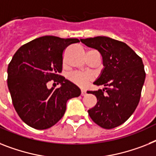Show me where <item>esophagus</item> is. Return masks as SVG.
<instances>
[{"label": "esophagus", "instance_id": "34e87169", "mask_svg": "<svg viewBox=\"0 0 156 156\" xmlns=\"http://www.w3.org/2000/svg\"><path fill=\"white\" fill-rule=\"evenodd\" d=\"M87 92H86L85 90H81V96H85Z\"/></svg>", "mask_w": 156, "mask_h": 156}]
</instances>
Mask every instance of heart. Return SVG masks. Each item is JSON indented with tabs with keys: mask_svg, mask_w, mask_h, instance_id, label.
Here are the masks:
<instances>
[{
	"mask_svg": "<svg viewBox=\"0 0 156 156\" xmlns=\"http://www.w3.org/2000/svg\"><path fill=\"white\" fill-rule=\"evenodd\" d=\"M69 80L80 87H85L87 83L92 80V76L87 73L76 72L69 75Z\"/></svg>",
	"mask_w": 156,
	"mask_h": 156,
	"instance_id": "heart-1",
	"label": "heart"
}]
</instances>
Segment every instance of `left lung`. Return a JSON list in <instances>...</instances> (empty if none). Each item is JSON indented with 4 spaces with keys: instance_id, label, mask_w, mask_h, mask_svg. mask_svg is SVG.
I'll list each match as a JSON object with an SVG mask.
<instances>
[{
    "instance_id": "left-lung-1",
    "label": "left lung",
    "mask_w": 156,
    "mask_h": 156,
    "mask_svg": "<svg viewBox=\"0 0 156 156\" xmlns=\"http://www.w3.org/2000/svg\"><path fill=\"white\" fill-rule=\"evenodd\" d=\"M80 41L98 50L104 65L93 83L105 87L87 92L97 99L96 105L87 111L88 115L105 129L121 125L132 115L140 102L146 76L142 59L125 43L110 37H91Z\"/></svg>"
}]
</instances>
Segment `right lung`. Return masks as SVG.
Segmentation results:
<instances>
[{"mask_svg": "<svg viewBox=\"0 0 156 156\" xmlns=\"http://www.w3.org/2000/svg\"><path fill=\"white\" fill-rule=\"evenodd\" d=\"M79 42L76 38L44 36L21 46L12 58L8 87L18 115L30 127L38 130L52 127L64 115L67 101L80 95L79 87L59 75L64 50ZM51 80L61 87L48 89Z\"/></svg>", "mask_w": 156, "mask_h": 156, "instance_id": "obj_1", "label": "right lung"}]
</instances>
